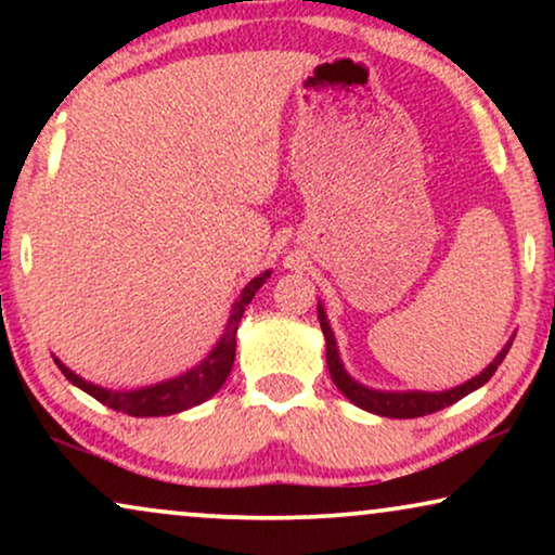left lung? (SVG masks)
<instances>
[{
  "label": "left lung",
  "mask_w": 555,
  "mask_h": 555,
  "mask_svg": "<svg viewBox=\"0 0 555 555\" xmlns=\"http://www.w3.org/2000/svg\"><path fill=\"white\" fill-rule=\"evenodd\" d=\"M318 321H321V331L325 336V361H328L331 378H333V384L338 386V391L344 393L351 404L363 409V412L389 416V420H414V416L439 412V409L452 406L454 401H460L462 397H467V393L477 391L482 384L490 382V376L495 374L513 344V336H511V340H507V344L500 348V353L495 356V359H492L490 366H485L480 374L469 378V382L452 386V389H447V391H384V389H371V386L356 382V378L348 374L344 361H340L336 336H333V328H331L328 315H325V308L321 300H318Z\"/></svg>",
  "instance_id": "1"
}]
</instances>
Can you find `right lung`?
I'll list each match as a JSON object with an SVG mask.
<instances>
[{
  "label": "right lung",
  "instance_id": "obj_1",
  "mask_svg": "<svg viewBox=\"0 0 555 555\" xmlns=\"http://www.w3.org/2000/svg\"><path fill=\"white\" fill-rule=\"evenodd\" d=\"M268 278H270V270H264L242 287L240 298L234 300L230 318H227L222 336H219L217 344L211 346V351L204 356L194 369H189L179 376L164 378V382H156L149 386H139V389L120 391V389H108V386L86 382V378L75 374L73 369H67L63 361L55 359V356H52V359H55L57 369L63 371L67 382L90 393V397L101 401V404L116 409V412H124L128 416H169V414L186 412V409L199 406L202 401L211 399L219 389H222V384L227 382V376H230L232 363H234V348H237L234 336H237L242 313H245V308L253 302L255 293L260 291Z\"/></svg>",
  "mask_w": 555,
  "mask_h": 555
}]
</instances>
